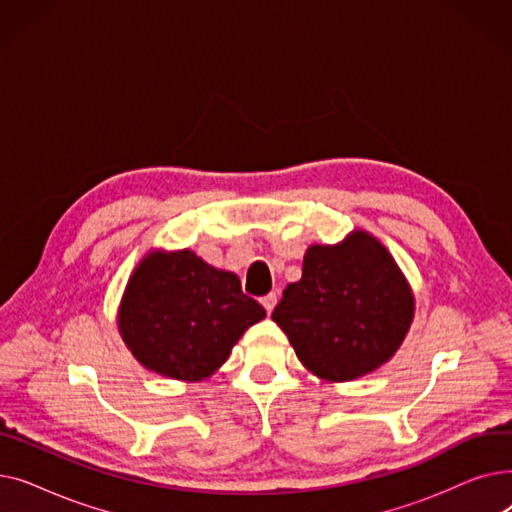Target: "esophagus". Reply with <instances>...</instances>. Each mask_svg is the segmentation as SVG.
Listing matches in <instances>:
<instances>
[{
    "mask_svg": "<svg viewBox=\"0 0 512 512\" xmlns=\"http://www.w3.org/2000/svg\"><path fill=\"white\" fill-rule=\"evenodd\" d=\"M276 303H278V297H276V292H270V294H267V297H263V299H261V305L265 307L267 315H270V313L274 311Z\"/></svg>",
    "mask_w": 512,
    "mask_h": 512,
    "instance_id": "obj_1",
    "label": "esophagus"
}]
</instances>
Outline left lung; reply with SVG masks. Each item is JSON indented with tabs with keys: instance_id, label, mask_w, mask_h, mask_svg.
Instances as JSON below:
<instances>
[{
	"instance_id": "8db88e82",
	"label": "left lung",
	"mask_w": 512,
	"mask_h": 512,
	"mask_svg": "<svg viewBox=\"0 0 512 512\" xmlns=\"http://www.w3.org/2000/svg\"><path fill=\"white\" fill-rule=\"evenodd\" d=\"M413 313L411 286L388 249L355 230L307 249L303 278L286 286L272 319L317 378L351 382L392 359Z\"/></svg>"
}]
</instances>
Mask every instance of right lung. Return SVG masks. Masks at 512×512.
Here are the masks:
<instances>
[{
  "label": "right lung",
  "mask_w": 512,
  "mask_h": 512,
  "mask_svg": "<svg viewBox=\"0 0 512 512\" xmlns=\"http://www.w3.org/2000/svg\"><path fill=\"white\" fill-rule=\"evenodd\" d=\"M265 309L232 272L215 270L193 251H153L132 272L118 330L143 367L199 382L222 367L232 346Z\"/></svg>",
  "instance_id": "obj_1"
}]
</instances>
